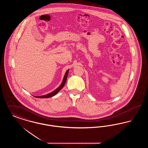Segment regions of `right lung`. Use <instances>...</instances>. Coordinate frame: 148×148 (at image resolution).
Listing matches in <instances>:
<instances>
[{
  "mask_svg": "<svg viewBox=\"0 0 148 148\" xmlns=\"http://www.w3.org/2000/svg\"><path fill=\"white\" fill-rule=\"evenodd\" d=\"M69 71V69H68L65 72V75L64 76L63 81H62L61 84L59 86H58L56 89H55L54 91L50 92L48 94H46V95H42V96H34V97H35V98H50V97H52L56 95V94L63 88L64 85L66 83V79H67Z\"/></svg>",
  "mask_w": 148,
  "mask_h": 148,
  "instance_id": "obj_1",
  "label": "right lung"
}]
</instances>
